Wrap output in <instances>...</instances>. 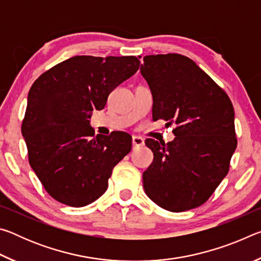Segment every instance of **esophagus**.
Segmentation results:
<instances>
[{
    "label": "esophagus",
    "instance_id": "1",
    "mask_svg": "<svg viewBox=\"0 0 261 261\" xmlns=\"http://www.w3.org/2000/svg\"><path fill=\"white\" fill-rule=\"evenodd\" d=\"M132 145H134V147H138V146H143L144 145V139L141 138V137H132Z\"/></svg>",
    "mask_w": 261,
    "mask_h": 261
}]
</instances>
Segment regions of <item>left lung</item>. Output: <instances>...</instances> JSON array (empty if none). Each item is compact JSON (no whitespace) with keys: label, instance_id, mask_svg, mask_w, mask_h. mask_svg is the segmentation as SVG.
Returning a JSON list of instances; mask_svg holds the SVG:
<instances>
[{"label":"left lung","instance_id":"1","mask_svg":"<svg viewBox=\"0 0 261 261\" xmlns=\"http://www.w3.org/2000/svg\"><path fill=\"white\" fill-rule=\"evenodd\" d=\"M140 73L153 95V121L176 125L170 143L145 141L153 162L143 174L145 192L162 208L184 212L210 199L237 146L233 107L204 70L180 54L144 56Z\"/></svg>","mask_w":261,"mask_h":261}]
</instances>
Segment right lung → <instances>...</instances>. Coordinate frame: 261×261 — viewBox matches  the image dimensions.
Returning <instances> with one entry per match:
<instances>
[{"label":"right lung","mask_w":261,"mask_h":261,"mask_svg":"<svg viewBox=\"0 0 261 261\" xmlns=\"http://www.w3.org/2000/svg\"><path fill=\"white\" fill-rule=\"evenodd\" d=\"M136 56H74L31 86L21 134L42 187L62 204L83 207L102 196L114 167L131 151V136H94L91 112L139 69Z\"/></svg>","instance_id":"obj_1"}]
</instances>
